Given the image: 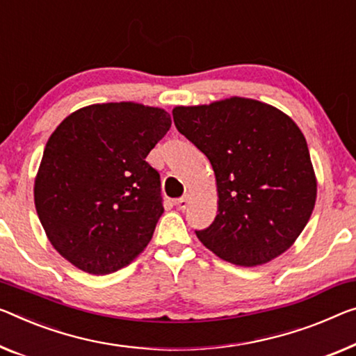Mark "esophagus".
Wrapping results in <instances>:
<instances>
[{
    "instance_id": "esophagus-1",
    "label": "esophagus",
    "mask_w": 356,
    "mask_h": 356,
    "mask_svg": "<svg viewBox=\"0 0 356 356\" xmlns=\"http://www.w3.org/2000/svg\"><path fill=\"white\" fill-rule=\"evenodd\" d=\"M189 200H191V197H189L188 194L183 195L181 199H178V202H177L178 209H179V210H186V209H188V205H189Z\"/></svg>"
}]
</instances>
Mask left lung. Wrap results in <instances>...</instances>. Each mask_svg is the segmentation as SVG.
Instances as JSON below:
<instances>
[{
    "instance_id": "1",
    "label": "left lung",
    "mask_w": 356,
    "mask_h": 356,
    "mask_svg": "<svg viewBox=\"0 0 356 356\" xmlns=\"http://www.w3.org/2000/svg\"><path fill=\"white\" fill-rule=\"evenodd\" d=\"M178 132L209 157L218 215L197 238L235 266L266 264L291 247L316 200L307 141L285 113L253 98L173 108Z\"/></svg>"
}]
</instances>
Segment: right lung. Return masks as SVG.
<instances>
[{
    "instance_id": "obj_1",
    "label": "right lung",
    "mask_w": 356,
    "mask_h": 356,
    "mask_svg": "<svg viewBox=\"0 0 356 356\" xmlns=\"http://www.w3.org/2000/svg\"><path fill=\"white\" fill-rule=\"evenodd\" d=\"M170 125L162 108L102 103L71 113L49 136L35 207L74 267L106 275L147 247L163 207L161 177L145 159Z\"/></svg>"
}]
</instances>
